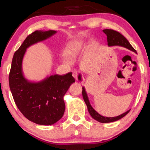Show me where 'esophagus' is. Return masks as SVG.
Instances as JSON below:
<instances>
[{
    "mask_svg": "<svg viewBox=\"0 0 150 150\" xmlns=\"http://www.w3.org/2000/svg\"><path fill=\"white\" fill-rule=\"evenodd\" d=\"M73 77H74L75 79L77 80V77H78V73L76 70H74L73 71Z\"/></svg>",
    "mask_w": 150,
    "mask_h": 150,
    "instance_id": "34e87169",
    "label": "esophagus"
}]
</instances>
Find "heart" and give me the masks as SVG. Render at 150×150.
<instances>
[{
    "label": "heart",
    "mask_w": 150,
    "mask_h": 150,
    "mask_svg": "<svg viewBox=\"0 0 150 150\" xmlns=\"http://www.w3.org/2000/svg\"><path fill=\"white\" fill-rule=\"evenodd\" d=\"M83 44L84 43L81 40L69 43L63 51V55L68 59H73L79 54L81 50L83 48Z\"/></svg>",
    "instance_id": "1"
}]
</instances>
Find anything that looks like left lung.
Returning a JSON list of instances; mask_svg holds the SVG:
<instances>
[{
	"instance_id": "left-lung-1",
	"label": "left lung",
	"mask_w": 150,
	"mask_h": 150,
	"mask_svg": "<svg viewBox=\"0 0 150 150\" xmlns=\"http://www.w3.org/2000/svg\"><path fill=\"white\" fill-rule=\"evenodd\" d=\"M103 32L105 33L107 36V42H108V46H121L126 47L127 49L130 50V51H132V52H135L137 54L136 51L134 50V48L132 46L131 44H130L128 40L124 35H122L120 33L118 32H116L115 30H110V29H106L103 30ZM78 79L79 81H82V78H81V73L79 74L78 76ZM83 91H82V94H83V99H84L85 103L86 105L87 106V109L88 112H89L90 115L92 116V118L95 119V120L101 123H108V122H115L116 120H120V118H123L124 116H125L127 114H128L130 110H128L126 111V112H124L122 115L115 116V117H106V116H103L100 115V114H98L97 112H96L95 109H94L92 106L91 105V103L89 102V100H88V97L87 96V92H86L85 87H83Z\"/></svg>"
}]
</instances>
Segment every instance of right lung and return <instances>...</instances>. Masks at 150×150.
Returning <instances> with one entry per match:
<instances>
[{"mask_svg": "<svg viewBox=\"0 0 150 150\" xmlns=\"http://www.w3.org/2000/svg\"><path fill=\"white\" fill-rule=\"evenodd\" d=\"M55 30H36L28 36L14 53L9 74V86L18 108L30 121L50 126L62 118L65 110L63 96L75 82L72 73L47 76L40 81L24 77L22 62L27 48L50 38Z\"/></svg>", "mask_w": 150, "mask_h": 150, "instance_id": "right-lung-1", "label": "right lung"}]
</instances>
